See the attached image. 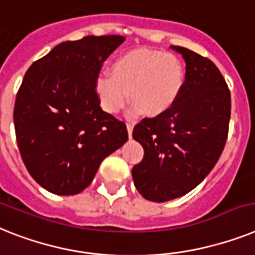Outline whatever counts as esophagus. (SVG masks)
<instances>
[{
    "label": "esophagus",
    "mask_w": 255,
    "mask_h": 255,
    "mask_svg": "<svg viewBox=\"0 0 255 255\" xmlns=\"http://www.w3.org/2000/svg\"><path fill=\"white\" fill-rule=\"evenodd\" d=\"M127 129H128V136L132 137V132H133V123H127Z\"/></svg>",
    "instance_id": "esophagus-1"
}]
</instances>
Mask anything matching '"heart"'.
Masks as SVG:
<instances>
[{"mask_svg":"<svg viewBox=\"0 0 255 255\" xmlns=\"http://www.w3.org/2000/svg\"><path fill=\"white\" fill-rule=\"evenodd\" d=\"M183 63L176 55L162 50L136 49L119 55L111 65V75L96 80L102 108L117 114L127 105L131 93L133 111L146 117L163 114L180 96L184 85Z\"/></svg>","mask_w":255,"mask_h":255,"instance_id":"heart-1","label":"heart"}]
</instances>
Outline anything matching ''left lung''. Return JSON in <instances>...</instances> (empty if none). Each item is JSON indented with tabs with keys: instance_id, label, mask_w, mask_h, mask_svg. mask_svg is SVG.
Wrapping results in <instances>:
<instances>
[{
	"instance_id": "1",
	"label": "left lung",
	"mask_w": 255,
	"mask_h": 255,
	"mask_svg": "<svg viewBox=\"0 0 255 255\" xmlns=\"http://www.w3.org/2000/svg\"><path fill=\"white\" fill-rule=\"evenodd\" d=\"M187 63L180 96L172 108L144 118L133 138L144 158L132 168L141 196L164 202L184 196L209 175L228 137L231 92L211 59L183 46H172Z\"/></svg>"
}]
</instances>
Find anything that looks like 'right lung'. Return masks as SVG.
I'll list each match as a JSON object with an SVG mask.
<instances>
[{
    "label": "right lung",
    "mask_w": 255,
    "mask_h": 255,
    "mask_svg": "<svg viewBox=\"0 0 255 255\" xmlns=\"http://www.w3.org/2000/svg\"><path fill=\"white\" fill-rule=\"evenodd\" d=\"M124 40L62 42L25 72L15 98L16 142L29 175L51 193H80L128 140L127 126L102 110L96 92L104 62Z\"/></svg>",
    "instance_id": "1"
}]
</instances>
